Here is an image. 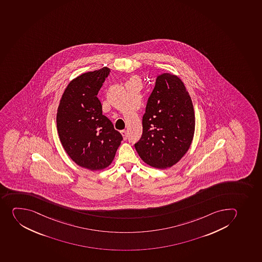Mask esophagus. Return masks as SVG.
I'll use <instances>...</instances> for the list:
<instances>
[{"label": "esophagus", "mask_w": 262, "mask_h": 262, "mask_svg": "<svg viewBox=\"0 0 262 262\" xmlns=\"http://www.w3.org/2000/svg\"><path fill=\"white\" fill-rule=\"evenodd\" d=\"M121 135H122L123 138H124V140H126V138H127V133H126V130H121Z\"/></svg>", "instance_id": "1"}]
</instances>
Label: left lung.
I'll return each mask as SVG.
<instances>
[{
  "mask_svg": "<svg viewBox=\"0 0 262 262\" xmlns=\"http://www.w3.org/2000/svg\"><path fill=\"white\" fill-rule=\"evenodd\" d=\"M194 125L192 101L181 79L170 73L159 75L146 103L136 150L154 168L172 167L190 148Z\"/></svg>",
  "mask_w": 262,
  "mask_h": 262,
  "instance_id": "obj_1",
  "label": "left lung"
}]
</instances>
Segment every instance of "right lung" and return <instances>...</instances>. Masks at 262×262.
Listing matches in <instances>:
<instances>
[{"mask_svg": "<svg viewBox=\"0 0 262 262\" xmlns=\"http://www.w3.org/2000/svg\"><path fill=\"white\" fill-rule=\"evenodd\" d=\"M110 72L103 68L72 80L58 106L56 125L63 147L72 161L92 171L111 165L123 139L103 116L97 98Z\"/></svg>", "mask_w": 262, "mask_h": 262, "instance_id": "right-lung-1", "label": "right lung"}]
</instances>
